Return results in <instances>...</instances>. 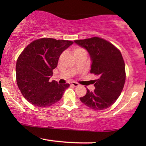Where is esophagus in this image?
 I'll return each mask as SVG.
<instances>
[{"label": "esophagus", "instance_id": "esophagus-1", "mask_svg": "<svg viewBox=\"0 0 146 146\" xmlns=\"http://www.w3.org/2000/svg\"><path fill=\"white\" fill-rule=\"evenodd\" d=\"M71 85H72V86L76 87V86H79V84L75 82H71Z\"/></svg>", "mask_w": 146, "mask_h": 146}]
</instances>
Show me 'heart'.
Masks as SVG:
<instances>
[{"instance_id":"obj_1","label":"heart","mask_w":146,"mask_h":146,"mask_svg":"<svg viewBox=\"0 0 146 146\" xmlns=\"http://www.w3.org/2000/svg\"><path fill=\"white\" fill-rule=\"evenodd\" d=\"M80 50H83V49H82V48H75V49L74 50V53H75V52H78V51H80Z\"/></svg>"}]
</instances>
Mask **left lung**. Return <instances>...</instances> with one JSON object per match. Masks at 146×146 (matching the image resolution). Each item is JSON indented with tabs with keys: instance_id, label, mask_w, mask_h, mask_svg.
Returning <instances> with one entry per match:
<instances>
[{
	"instance_id": "8db88e82",
	"label": "left lung",
	"mask_w": 146,
	"mask_h": 146,
	"mask_svg": "<svg viewBox=\"0 0 146 146\" xmlns=\"http://www.w3.org/2000/svg\"><path fill=\"white\" fill-rule=\"evenodd\" d=\"M75 44L89 53L90 73L98 77L94 81V91L87 88L80 100L95 110L109 108L119 97L125 80V64L119 50L109 42L98 37L75 40Z\"/></svg>"
}]
</instances>
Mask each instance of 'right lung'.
Segmentation results:
<instances>
[{
  "label": "right lung",
  "mask_w": 146,
  "mask_h": 146,
  "mask_svg": "<svg viewBox=\"0 0 146 146\" xmlns=\"http://www.w3.org/2000/svg\"><path fill=\"white\" fill-rule=\"evenodd\" d=\"M73 42L41 38L32 42L18 57L16 66V82L23 97L33 105L47 107L62 97L69 84L50 82L62 53Z\"/></svg>",
  "instance_id": "add662e5"
}]
</instances>
